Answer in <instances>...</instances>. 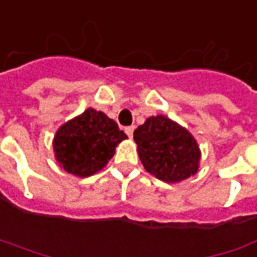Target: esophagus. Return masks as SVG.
Returning <instances> with one entry per match:
<instances>
[{
  "label": "esophagus",
  "mask_w": 257,
  "mask_h": 257,
  "mask_svg": "<svg viewBox=\"0 0 257 257\" xmlns=\"http://www.w3.org/2000/svg\"><path fill=\"white\" fill-rule=\"evenodd\" d=\"M134 131H135V126L132 125V126H126L125 128V132H126V135H128L129 138H132V135H134Z\"/></svg>",
  "instance_id": "obj_1"
}]
</instances>
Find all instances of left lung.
Returning <instances> with one entry per match:
<instances>
[{
    "mask_svg": "<svg viewBox=\"0 0 257 257\" xmlns=\"http://www.w3.org/2000/svg\"><path fill=\"white\" fill-rule=\"evenodd\" d=\"M144 168L165 183H180L198 171L201 152L194 137L171 120L157 115L134 132Z\"/></svg>",
    "mask_w": 257,
    "mask_h": 257,
    "instance_id": "left-lung-1",
    "label": "left lung"
}]
</instances>
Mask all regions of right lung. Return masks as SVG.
Masks as SVG:
<instances>
[{
    "instance_id": "obj_1",
    "label": "right lung",
    "mask_w": 257,
    "mask_h": 257,
    "mask_svg": "<svg viewBox=\"0 0 257 257\" xmlns=\"http://www.w3.org/2000/svg\"><path fill=\"white\" fill-rule=\"evenodd\" d=\"M126 138L113 119L89 107L57 129L53 150L64 171L83 178L100 171Z\"/></svg>"
}]
</instances>
